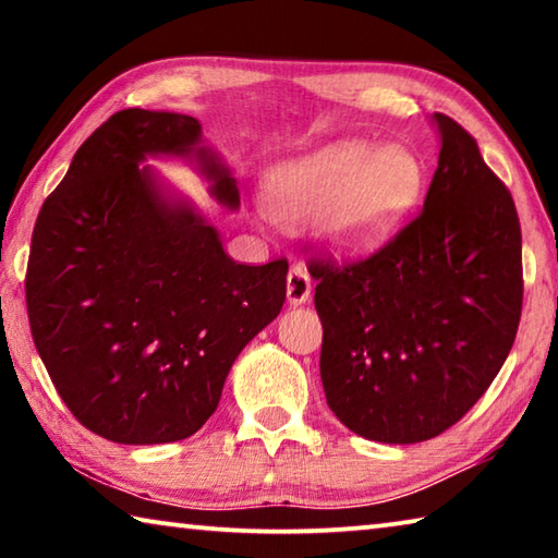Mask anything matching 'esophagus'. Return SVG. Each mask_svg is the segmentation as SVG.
Returning <instances> with one entry per match:
<instances>
[{
	"label": "esophagus",
	"instance_id": "1",
	"mask_svg": "<svg viewBox=\"0 0 558 558\" xmlns=\"http://www.w3.org/2000/svg\"><path fill=\"white\" fill-rule=\"evenodd\" d=\"M288 302L290 305H305L313 295V282H310V276L302 268H290L288 272Z\"/></svg>",
	"mask_w": 558,
	"mask_h": 558
}]
</instances>
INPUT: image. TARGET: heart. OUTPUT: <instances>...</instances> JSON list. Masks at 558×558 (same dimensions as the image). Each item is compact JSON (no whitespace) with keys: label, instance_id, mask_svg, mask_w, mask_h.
Segmentation results:
<instances>
[{"label":"heart","instance_id":"obj_1","mask_svg":"<svg viewBox=\"0 0 558 558\" xmlns=\"http://www.w3.org/2000/svg\"><path fill=\"white\" fill-rule=\"evenodd\" d=\"M423 186L426 169L411 147L349 137L272 169L268 202L278 221H317L319 241L332 256L359 260L391 243Z\"/></svg>","mask_w":558,"mask_h":558}]
</instances>
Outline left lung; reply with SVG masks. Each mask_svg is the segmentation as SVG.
I'll list each match as a JSON object with an SVG mask.
<instances>
[{"instance_id": "left-lung-1", "label": "left lung", "mask_w": 558, "mask_h": 558, "mask_svg": "<svg viewBox=\"0 0 558 558\" xmlns=\"http://www.w3.org/2000/svg\"><path fill=\"white\" fill-rule=\"evenodd\" d=\"M430 122L440 153L423 211L372 258L313 266L327 405L386 446L458 423L502 369L522 315L512 194L456 120Z\"/></svg>"}]
</instances>
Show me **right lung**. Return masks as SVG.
I'll list each match as a JSON object with an SVG mask.
<instances>
[{
	"instance_id": "right-lung-1",
	"label": "right lung",
	"mask_w": 558,
	"mask_h": 558,
	"mask_svg": "<svg viewBox=\"0 0 558 558\" xmlns=\"http://www.w3.org/2000/svg\"><path fill=\"white\" fill-rule=\"evenodd\" d=\"M194 165L223 209L239 186L202 122L120 110L78 147L34 226L26 310L56 391L122 446L194 436L241 349L280 315L288 263L241 266L147 159Z\"/></svg>"
}]
</instances>
